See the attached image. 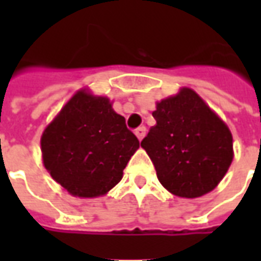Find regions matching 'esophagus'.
Here are the masks:
<instances>
[{
    "label": "esophagus",
    "instance_id": "34e87169",
    "mask_svg": "<svg viewBox=\"0 0 261 261\" xmlns=\"http://www.w3.org/2000/svg\"><path fill=\"white\" fill-rule=\"evenodd\" d=\"M136 136L138 137V140H142L144 137H145V133H147V128L144 127V125H141V127H138V128H136Z\"/></svg>",
    "mask_w": 261,
    "mask_h": 261
}]
</instances>
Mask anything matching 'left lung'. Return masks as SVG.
<instances>
[{"instance_id": "8db88e82", "label": "left lung", "mask_w": 261, "mask_h": 261, "mask_svg": "<svg viewBox=\"0 0 261 261\" xmlns=\"http://www.w3.org/2000/svg\"><path fill=\"white\" fill-rule=\"evenodd\" d=\"M156 125L141 141L161 185L186 198L211 192L233 158L232 134L196 92L185 88L152 113Z\"/></svg>"}]
</instances>
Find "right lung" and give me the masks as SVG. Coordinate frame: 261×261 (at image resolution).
I'll return each instance as SVG.
<instances>
[{
    "mask_svg": "<svg viewBox=\"0 0 261 261\" xmlns=\"http://www.w3.org/2000/svg\"><path fill=\"white\" fill-rule=\"evenodd\" d=\"M43 164L72 196L97 197L123 177L140 141L108 97L80 91L42 136Z\"/></svg>",
    "mask_w": 261,
    "mask_h": 261,
    "instance_id": "1",
    "label": "right lung"
}]
</instances>
